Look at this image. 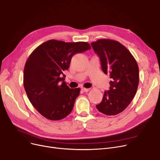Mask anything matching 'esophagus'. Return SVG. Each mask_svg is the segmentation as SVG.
<instances>
[{
    "instance_id": "34e87169",
    "label": "esophagus",
    "mask_w": 160,
    "mask_h": 160,
    "mask_svg": "<svg viewBox=\"0 0 160 160\" xmlns=\"http://www.w3.org/2000/svg\"><path fill=\"white\" fill-rule=\"evenodd\" d=\"M82 90L83 91H84V92H88V91H89V89H88V88H82Z\"/></svg>"
}]
</instances>
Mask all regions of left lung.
I'll return each instance as SVG.
<instances>
[{"label":"left lung","instance_id":"left-lung-1","mask_svg":"<svg viewBox=\"0 0 160 160\" xmlns=\"http://www.w3.org/2000/svg\"><path fill=\"white\" fill-rule=\"evenodd\" d=\"M91 46L99 56L102 71L110 75V88L104 91L97 110L107 115L124 111L135 96L139 84V67L129 50L119 42L100 39Z\"/></svg>","mask_w":160,"mask_h":160}]
</instances>
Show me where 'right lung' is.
I'll return each mask as SVG.
<instances>
[{
    "instance_id": "add662e5",
    "label": "right lung",
    "mask_w": 160,
    "mask_h": 160,
    "mask_svg": "<svg viewBox=\"0 0 160 160\" xmlns=\"http://www.w3.org/2000/svg\"><path fill=\"white\" fill-rule=\"evenodd\" d=\"M90 48L87 42L50 39L38 46L27 59L24 88L32 106L47 119L61 120L72 112L80 89L67 86L63 72L69 68L74 54Z\"/></svg>"
}]
</instances>
